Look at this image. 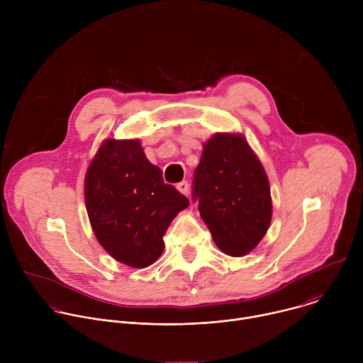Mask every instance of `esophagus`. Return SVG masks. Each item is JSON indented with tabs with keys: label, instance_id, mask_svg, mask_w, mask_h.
I'll list each match as a JSON object with an SVG mask.
<instances>
[{
	"label": "esophagus",
	"instance_id": "esophagus-1",
	"mask_svg": "<svg viewBox=\"0 0 363 363\" xmlns=\"http://www.w3.org/2000/svg\"><path fill=\"white\" fill-rule=\"evenodd\" d=\"M177 188H178V191L182 192L184 195H188V194H189V185H188L186 181H181V182L177 185Z\"/></svg>",
	"mask_w": 363,
	"mask_h": 363
}]
</instances>
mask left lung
Masks as SVG:
<instances>
[{
    "label": "left lung",
    "mask_w": 363,
    "mask_h": 363,
    "mask_svg": "<svg viewBox=\"0 0 363 363\" xmlns=\"http://www.w3.org/2000/svg\"><path fill=\"white\" fill-rule=\"evenodd\" d=\"M192 199L217 247L228 255L250 252L267 233L272 195L267 174L240 133H216L203 143Z\"/></svg>",
    "instance_id": "obj_1"
}]
</instances>
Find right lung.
<instances>
[{"label": "right lung", "mask_w": 363, "mask_h": 363, "mask_svg": "<svg viewBox=\"0 0 363 363\" xmlns=\"http://www.w3.org/2000/svg\"><path fill=\"white\" fill-rule=\"evenodd\" d=\"M84 201L93 233L115 260L145 269L164 251V235L189 205L175 186L164 182L138 139H106L84 178Z\"/></svg>", "instance_id": "add662e5"}]
</instances>
